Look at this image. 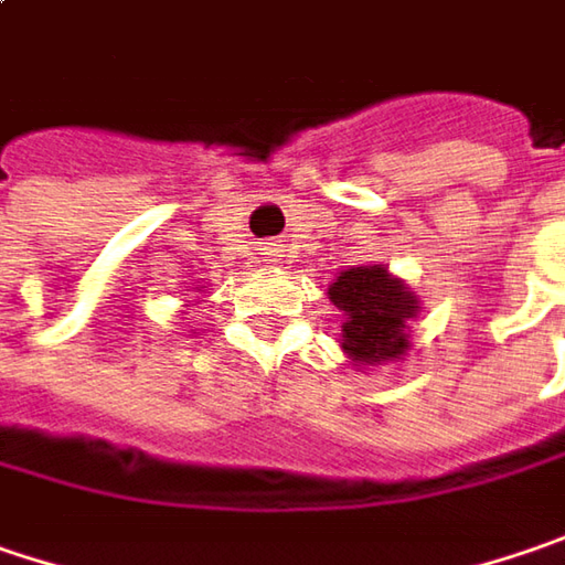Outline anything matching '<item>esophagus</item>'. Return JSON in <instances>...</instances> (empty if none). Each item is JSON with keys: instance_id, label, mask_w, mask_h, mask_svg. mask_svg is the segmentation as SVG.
<instances>
[{"instance_id": "34e87169", "label": "esophagus", "mask_w": 565, "mask_h": 565, "mask_svg": "<svg viewBox=\"0 0 565 565\" xmlns=\"http://www.w3.org/2000/svg\"><path fill=\"white\" fill-rule=\"evenodd\" d=\"M264 250H267L273 260H279V254H282V250H279V244H269V247H264Z\"/></svg>"}]
</instances>
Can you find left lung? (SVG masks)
I'll use <instances>...</instances> for the list:
<instances>
[{
    "instance_id": "8db88e82",
    "label": "left lung",
    "mask_w": 565,
    "mask_h": 565,
    "mask_svg": "<svg viewBox=\"0 0 565 565\" xmlns=\"http://www.w3.org/2000/svg\"><path fill=\"white\" fill-rule=\"evenodd\" d=\"M330 301L343 311V353L355 365L397 362L409 350V321L419 311V298L387 267L343 269L330 289Z\"/></svg>"
}]
</instances>
